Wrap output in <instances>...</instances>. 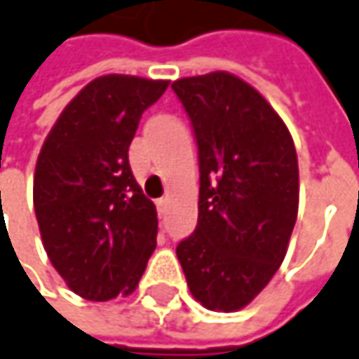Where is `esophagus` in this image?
I'll list each match as a JSON object with an SVG mask.
<instances>
[{"mask_svg": "<svg viewBox=\"0 0 359 359\" xmlns=\"http://www.w3.org/2000/svg\"><path fill=\"white\" fill-rule=\"evenodd\" d=\"M167 204H169V198H167V196H163V198L157 200V208H159L161 216H165V212H167Z\"/></svg>", "mask_w": 359, "mask_h": 359, "instance_id": "obj_1", "label": "esophagus"}]
</instances>
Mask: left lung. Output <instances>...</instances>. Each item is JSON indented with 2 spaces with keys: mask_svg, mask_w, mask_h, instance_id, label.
<instances>
[{
  "mask_svg": "<svg viewBox=\"0 0 359 359\" xmlns=\"http://www.w3.org/2000/svg\"><path fill=\"white\" fill-rule=\"evenodd\" d=\"M198 145V224L177 245L192 297L233 313L267 287L285 259L299 212L291 133L265 97L230 72L180 78Z\"/></svg>",
  "mask_w": 359,
  "mask_h": 359,
  "instance_id": "8db88e82",
  "label": "left lung"
}]
</instances>
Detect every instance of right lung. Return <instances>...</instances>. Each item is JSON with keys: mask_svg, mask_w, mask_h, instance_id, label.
<instances>
[{"mask_svg": "<svg viewBox=\"0 0 359 359\" xmlns=\"http://www.w3.org/2000/svg\"><path fill=\"white\" fill-rule=\"evenodd\" d=\"M169 80L106 74L82 88L41 147L33 204L46 255L88 301L137 289L157 245V210L129 167L141 114Z\"/></svg>", "mask_w": 359, "mask_h": 359, "instance_id": "obj_1", "label": "right lung"}]
</instances>
